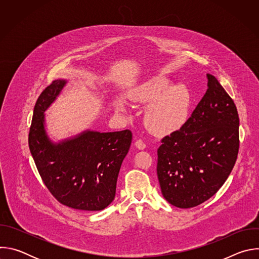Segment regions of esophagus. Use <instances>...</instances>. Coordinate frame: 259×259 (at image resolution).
<instances>
[{
  "instance_id": "esophagus-1",
  "label": "esophagus",
  "mask_w": 259,
  "mask_h": 259,
  "mask_svg": "<svg viewBox=\"0 0 259 259\" xmlns=\"http://www.w3.org/2000/svg\"><path fill=\"white\" fill-rule=\"evenodd\" d=\"M135 146L137 147L138 150H141V151H142V150L145 149L146 145H145V143H144L142 140L139 139V140H136V141H135Z\"/></svg>"
}]
</instances>
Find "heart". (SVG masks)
Wrapping results in <instances>:
<instances>
[{"mask_svg":"<svg viewBox=\"0 0 259 259\" xmlns=\"http://www.w3.org/2000/svg\"><path fill=\"white\" fill-rule=\"evenodd\" d=\"M132 101L149 104L144 113V123L152 133L167 136L180 131L187 125L193 107V94L183 83L156 76L136 85L129 94ZM120 112H126L123 102L117 104Z\"/></svg>","mask_w":259,"mask_h":259,"instance_id":"heart-1","label":"heart"}]
</instances>
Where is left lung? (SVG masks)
<instances>
[{
    "mask_svg": "<svg viewBox=\"0 0 259 259\" xmlns=\"http://www.w3.org/2000/svg\"><path fill=\"white\" fill-rule=\"evenodd\" d=\"M208 89L187 125L162 139L157 174L162 195L178 208L196 207L217 193L239 152V116L233 99L207 73Z\"/></svg>",
    "mask_w": 259,
    "mask_h": 259,
    "instance_id": "8db88e82",
    "label": "left lung"
}]
</instances>
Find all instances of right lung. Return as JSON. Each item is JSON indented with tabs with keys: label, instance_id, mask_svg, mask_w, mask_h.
Returning <instances> with one entry per match:
<instances>
[{
	"label": "right lung",
	"instance_id": "obj_1",
	"mask_svg": "<svg viewBox=\"0 0 259 259\" xmlns=\"http://www.w3.org/2000/svg\"><path fill=\"white\" fill-rule=\"evenodd\" d=\"M66 84L64 79L54 81L36 100L28 135L29 151L45 186L61 204L99 211L115 199L117 179L130 149L132 133L86 129L53 141L47 132L45 112Z\"/></svg>",
	"mask_w": 259,
	"mask_h": 259
}]
</instances>
